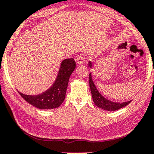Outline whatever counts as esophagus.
<instances>
[{"label":"esophagus","instance_id":"34e87169","mask_svg":"<svg viewBox=\"0 0 154 154\" xmlns=\"http://www.w3.org/2000/svg\"><path fill=\"white\" fill-rule=\"evenodd\" d=\"M76 63H77V65H82L85 63V58H84L83 56H79L76 58Z\"/></svg>","mask_w":154,"mask_h":154}]
</instances>
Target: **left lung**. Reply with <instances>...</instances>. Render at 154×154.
Returning a JSON list of instances; mask_svg holds the SVG:
<instances>
[{"instance_id": "1", "label": "left lung", "mask_w": 154, "mask_h": 154, "mask_svg": "<svg viewBox=\"0 0 154 154\" xmlns=\"http://www.w3.org/2000/svg\"><path fill=\"white\" fill-rule=\"evenodd\" d=\"M89 67L90 68H92V62L89 61ZM89 87L90 90L91 92L92 99L95 105L97 107L102 108V109L108 110V111H115V110H119L120 108L125 107L127 105H128L130 103L131 101L122 102V103H120V102H113L110 100L107 99V98L104 97L102 94L98 91V90L96 88V85H94L93 79H92V75L91 73L89 74Z\"/></svg>"}]
</instances>
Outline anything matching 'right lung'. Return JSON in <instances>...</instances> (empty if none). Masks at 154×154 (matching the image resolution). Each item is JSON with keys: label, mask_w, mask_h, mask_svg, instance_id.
I'll return each mask as SVG.
<instances>
[{"label": "right lung", "mask_w": 154, "mask_h": 154, "mask_svg": "<svg viewBox=\"0 0 154 154\" xmlns=\"http://www.w3.org/2000/svg\"><path fill=\"white\" fill-rule=\"evenodd\" d=\"M76 63L73 58L65 59L60 63L58 75L51 87L37 95H27L18 91L26 102L38 109H53L60 106L65 98L69 79L75 70Z\"/></svg>", "instance_id": "right-lung-1"}]
</instances>
